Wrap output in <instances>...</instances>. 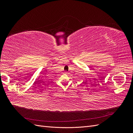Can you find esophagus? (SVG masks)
Wrapping results in <instances>:
<instances>
[{"mask_svg": "<svg viewBox=\"0 0 133 133\" xmlns=\"http://www.w3.org/2000/svg\"><path fill=\"white\" fill-rule=\"evenodd\" d=\"M65 73V74H67V73Z\"/></svg>", "mask_w": 133, "mask_h": 133, "instance_id": "34e87169", "label": "esophagus"}]
</instances>
